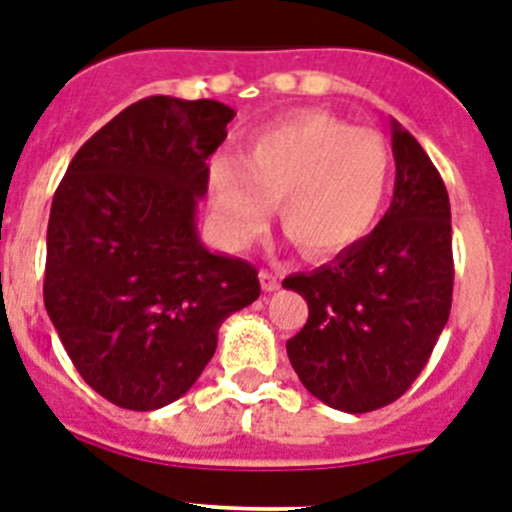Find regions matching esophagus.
I'll use <instances>...</instances> for the list:
<instances>
[{
  "label": "esophagus",
  "instance_id": "esophagus-1",
  "mask_svg": "<svg viewBox=\"0 0 512 512\" xmlns=\"http://www.w3.org/2000/svg\"><path fill=\"white\" fill-rule=\"evenodd\" d=\"M259 279H261V289H264V292H277L279 289V277L274 274V271L261 269Z\"/></svg>",
  "mask_w": 512,
  "mask_h": 512
}]
</instances>
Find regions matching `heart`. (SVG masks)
<instances>
[{
  "instance_id": "obj_1",
  "label": "heart",
  "mask_w": 512,
  "mask_h": 512,
  "mask_svg": "<svg viewBox=\"0 0 512 512\" xmlns=\"http://www.w3.org/2000/svg\"><path fill=\"white\" fill-rule=\"evenodd\" d=\"M392 151L382 133L325 112H297L248 135L243 161L210 164L215 223L230 246L264 233L279 202L289 241L310 259L354 248L382 217Z\"/></svg>"
}]
</instances>
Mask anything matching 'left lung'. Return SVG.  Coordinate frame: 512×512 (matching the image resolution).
Listing matches in <instances>:
<instances>
[{
	"instance_id": "obj_1",
	"label": "left lung",
	"mask_w": 512,
	"mask_h": 512,
	"mask_svg": "<svg viewBox=\"0 0 512 512\" xmlns=\"http://www.w3.org/2000/svg\"><path fill=\"white\" fill-rule=\"evenodd\" d=\"M395 197L377 228L310 274L284 279L307 300L287 354L310 395L372 413L410 390L451 312V205L418 140L390 122Z\"/></svg>"
}]
</instances>
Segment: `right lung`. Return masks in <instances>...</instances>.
Segmentation results:
<instances>
[{
	"label": "right lung",
	"mask_w": 512,
	"mask_h": 512,
	"mask_svg": "<svg viewBox=\"0 0 512 512\" xmlns=\"http://www.w3.org/2000/svg\"><path fill=\"white\" fill-rule=\"evenodd\" d=\"M233 117L215 99H140L76 151L53 194L45 310L76 372L117 408L179 400L223 320L261 295L256 266L210 253L194 225Z\"/></svg>",
	"instance_id": "obj_1"
}]
</instances>
